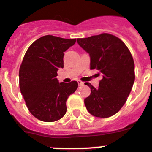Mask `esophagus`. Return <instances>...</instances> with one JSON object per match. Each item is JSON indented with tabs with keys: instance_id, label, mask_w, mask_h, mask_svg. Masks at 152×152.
Listing matches in <instances>:
<instances>
[{
	"instance_id": "esophagus-1",
	"label": "esophagus",
	"mask_w": 152,
	"mask_h": 152,
	"mask_svg": "<svg viewBox=\"0 0 152 152\" xmlns=\"http://www.w3.org/2000/svg\"><path fill=\"white\" fill-rule=\"evenodd\" d=\"M77 83H78L79 86H82V85H84V82H82V81H80V80H78V81H77Z\"/></svg>"
}]
</instances>
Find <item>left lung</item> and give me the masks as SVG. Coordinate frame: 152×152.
<instances>
[{"label":"left lung","instance_id":"left-lung-1","mask_svg":"<svg viewBox=\"0 0 152 152\" xmlns=\"http://www.w3.org/2000/svg\"><path fill=\"white\" fill-rule=\"evenodd\" d=\"M78 45L90 54V69L102 75L99 86L90 83V95L85 99L89 113L98 118H109L118 112L126 102L134 84V63L128 47L120 38L102 33L77 38Z\"/></svg>","mask_w":152,"mask_h":152}]
</instances>
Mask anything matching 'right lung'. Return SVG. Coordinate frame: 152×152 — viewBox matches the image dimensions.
<instances>
[{
	"instance_id": "right-lung-1",
	"label": "right lung",
	"mask_w": 152,
	"mask_h": 152,
	"mask_svg": "<svg viewBox=\"0 0 152 152\" xmlns=\"http://www.w3.org/2000/svg\"><path fill=\"white\" fill-rule=\"evenodd\" d=\"M76 39L45 35L26 51L19 70V86L26 105L33 116L45 122L61 119L67 111L66 102L78 84L59 83L58 68L64 67V52Z\"/></svg>"
}]
</instances>
